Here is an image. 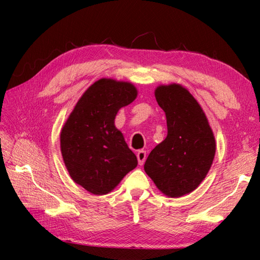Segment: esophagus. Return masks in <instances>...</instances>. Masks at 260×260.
Wrapping results in <instances>:
<instances>
[{
	"mask_svg": "<svg viewBox=\"0 0 260 260\" xmlns=\"http://www.w3.org/2000/svg\"><path fill=\"white\" fill-rule=\"evenodd\" d=\"M136 157H138L139 164L143 165V162L146 161V158H147V152L144 150H139L138 153H136Z\"/></svg>",
	"mask_w": 260,
	"mask_h": 260,
	"instance_id": "obj_1",
	"label": "esophagus"
}]
</instances>
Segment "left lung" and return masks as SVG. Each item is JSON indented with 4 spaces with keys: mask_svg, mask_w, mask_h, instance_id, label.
<instances>
[{
    "mask_svg": "<svg viewBox=\"0 0 260 260\" xmlns=\"http://www.w3.org/2000/svg\"><path fill=\"white\" fill-rule=\"evenodd\" d=\"M157 103L164 110L166 139L152 149L144 171L169 197L191 192L205 179L215 153V140L203 109L178 83L158 86Z\"/></svg>",
    "mask_w": 260,
    "mask_h": 260,
    "instance_id": "8db88e82",
    "label": "left lung"
}]
</instances>
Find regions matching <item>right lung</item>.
Here are the masks:
<instances>
[{"label": "right lung", "mask_w": 260, "mask_h": 260, "mask_svg": "<svg viewBox=\"0 0 260 260\" xmlns=\"http://www.w3.org/2000/svg\"><path fill=\"white\" fill-rule=\"evenodd\" d=\"M138 90L131 82L100 79L78 101L60 132V151L70 177L94 195H105L138 166L134 152L114 126Z\"/></svg>", "instance_id": "obj_1"}]
</instances>
